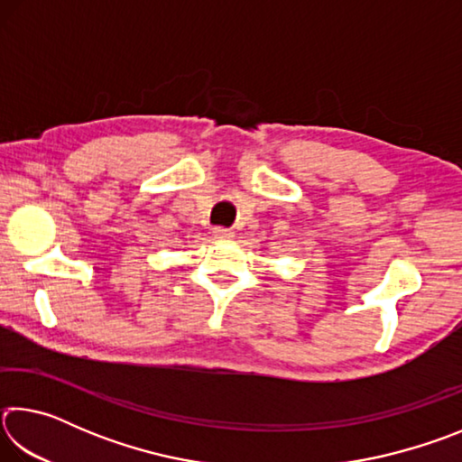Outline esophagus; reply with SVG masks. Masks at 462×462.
<instances>
[{
	"label": "esophagus",
	"instance_id": "1",
	"mask_svg": "<svg viewBox=\"0 0 462 462\" xmlns=\"http://www.w3.org/2000/svg\"><path fill=\"white\" fill-rule=\"evenodd\" d=\"M214 236L217 240H230L234 236V232L230 228H222V226H217V228H214Z\"/></svg>",
	"mask_w": 462,
	"mask_h": 462
}]
</instances>
